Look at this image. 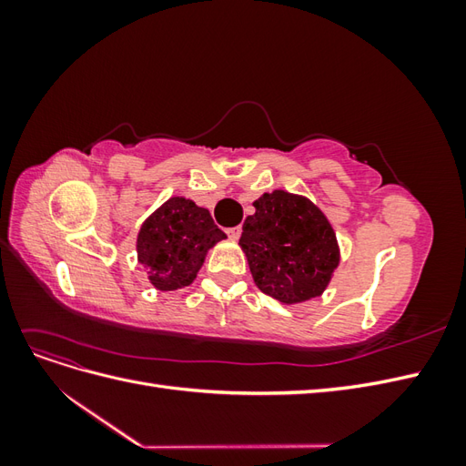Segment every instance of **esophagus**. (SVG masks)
Masks as SVG:
<instances>
[{
	"label": "esophagus",
	"mask_w": 466,
	"mask_h": 466,
	"mask_svg": "<svg viewBox=\"0 0 466 466\" xmlns=\"http://www.w3.org/2000/svg\"><path fill=\"white\" fill-rule=\"evenodd\" d=\"M228 235H229L231 238H238V235H241V228H238V225H237V228L228 229Z\"/></svg>",
	"instance_id": "obj_1"
}]
</instances>
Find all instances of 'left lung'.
Segmentation results:
<instances>
[{
  "mask_svg": "<svg viewBox=\"0 0 466 466\" xmlns=\"http://www.w3.org/2000/svg\"><path fill=\"white\" fill-rule=\"evenodd\" d=\"M238 238L258 289L281 303L319 298L340 264L336 233L305 196L264 192Z\"/></svg>",
  "mask_w": 466,
  "mask_h": 466,
  "instance_id": "1",
  "label": "left lung"
}]
</instances>
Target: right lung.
<instances>
[{
	"instance_id": "obj_1",
	"label": "right lung",
	"mask_w": 466,
	"mask_h": 466,
	"mask_svg": "<svg viewBox=\"0 0 466 466\" xmlns=\"http://www.w3.org/2000/svg\"><path fill=\"white\" fill-rule=\"evenodd\" d=\"M228 237L206 208L175 196L144 221L137 233V260L159 291L190 286L208 250Z\"/></svg>"
}]
</instances>
